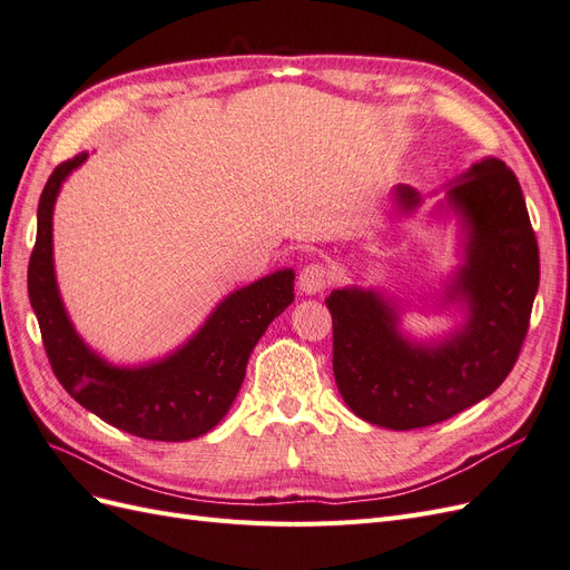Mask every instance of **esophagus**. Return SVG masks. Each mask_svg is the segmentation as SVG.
Returning a JSON list of instances; mask_svg holds the SVG:
<instances>
[{
	"instance_id": "34e87169",
	"label": "esophagus",
	"mask_w": 570,
	"mask_h": 570,
	"mask_svg": "<svg viewBox=\"0 0 570 570\" xmlns=\"http://www.w3.org/2000/svg\"><path fill=\"white\" fill-rule=\"evenodd\" d=\"M327 281H331V271L321 262L306 264L299 271V289L306 292V295H316V292H321L327 285Z\"/></svg>"
}]
</instances>
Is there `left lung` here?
Wrapping results in <instances>:
<instances>
[{"instance_id":"8db88e82","label":"left lung","mask_w":570,"mask_h":570,"mask_svg":"<svg viewBox=\"0 0 570 570\" xmlns=\"http://www.w3.org/2000/svg\"><path fill=\"white\" fill-rule=\"evenodd\" d=\"M450 204L469 230L465 264L450 299L469 318L440 344L409 342L394 308L373 289H333V373L342 400L373 425L425 428L456 416L507 381L528 335L540 285L538 237L523 189L499 159H482L450 185ZM402 212L421 204L416 189L394 187Z\"/></svg>"}]
</instances>
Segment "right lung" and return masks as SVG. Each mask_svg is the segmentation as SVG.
Listing matches in <instances>:
<instances>
[{"label":"right lung","mask_w":570,"mask_h":570,"mask_svg":"<svg viewBox=\"0 0 570 570\" xmlns=\"http://www.w3.org/2000/svg\"><path fill=\"white\" fill-rule=\"evenodd\" d=\"M88 151L49 176L38 204V237L28 264V295L57 381L73 400L124 433L185 442L209 433L233 406L247 361L268 323L295 299V273L275 271L223 299L178 352L140 368H118L90 352L68 321L51 258V214L61 183Z\"/></svg>","instance_id":"obj_1"}]
</instances>
